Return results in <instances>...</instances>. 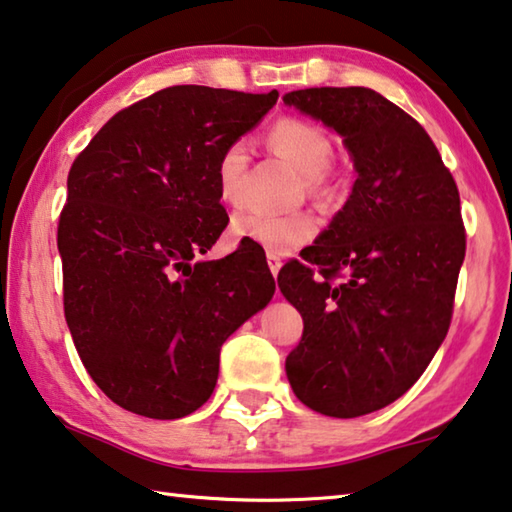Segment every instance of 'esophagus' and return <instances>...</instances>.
I'll use <instances>...</instances> for the list:
<instances>
[{
	"label": "esophagus",
	"instance_id": "obj_1",
	"mask_svg": "<svg viewBox=\"0 0 512 512\" xmlns=\"http://www.w3.org/2000/svg\"><path fill=\"white\" fill-rule=\"evenodd\" d=\"M267 265H270V272L274 274V277H277L283 263H281V258L277 254H270V251H267Z\"/></svg>",
	"mask_w": 512,
	"mask_h": 512
}]
</instances>
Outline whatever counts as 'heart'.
<instances>
[{
	"mask_svg": "<svg viewBox=\"0 0 512 512\" xmlns=\"http://www.w3.org/2000/svg\"><path fill=\"white\" fill-rule=\"evenodd\" d=\"M267 141L279 155L293 162L304 174V183L311 194L322 196L329 192L327 167L334 155V141L320 125L306 119H279L267 132ZM249 164V146L245 139H235L224 148L217 160L215 178L219 199L229 206L242 201V178ZM231 231L238 240L263 247L270 254H290L316 238L318 222L309 212H290V215H270V212H240L233 217Z\"/></svg>",
	"mask_w": 512,
	"mask_h": 512,
	"instance_id": "obj_1",
	"label": "heart"
}]
</instances>
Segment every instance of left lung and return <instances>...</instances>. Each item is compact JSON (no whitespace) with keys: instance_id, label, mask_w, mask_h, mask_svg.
Returning a JSON list of instances; mask_svg holds the SVG:
<instances>
[{"instance_id":"obj_1","label":"left lung","mask_w":512,"mask_h":512,"mask_svg":"<svg viewBox=\"0 0 512 512\" xmlns=\"http://www.w3.org/2000/svg\"><path fill=\"white\" fill-rule=\"evenodd\" d=\"M283 102L334 128L357 169L304 263L279 272L304 320L286 375L306 407L355 419L403 396L451 327L467 249L458 185L428 132L373 89L320 86Z\"/></svg>"}]
</instances>
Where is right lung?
Listing matches in <instances>:
<instances>
[{
    "label": "right lung",
    "mask_w": 512,
    "mask_h": 512,
    "mask_svg": "<svg viewBox=\"0 0 512 512\" xmlns=\"http://www.w3.org/2000/svg\"><path fill=\"white\" fill-rule=\"evenodd\" d=\"M279 93L169 86L114 114L68 174L57 245L64 313L102 393L180 419L217 384L219 350L272 300L256 245L199 261L229 224L217 160Z\"/></svg>",
    "instance_id": "1"
}]
</instances>
